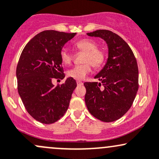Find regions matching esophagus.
Wrapping results in <instances>:
<instances>
[{"instance_id":"obj_1","label":"esophagus","mask_w":159,"mask_h":159,"mask_svg":"<svg viewBox=\"0 0 159 159\" xmlns=\"http://www.w3.org/2000/svg\"><path fill=\"white\" fill-rule=\"evenodd\" d=\"M76 83H77V85H78V86H82V85L83 84V82L80 81V80H77V81H76Z\"/></svg>"}]
</instances>
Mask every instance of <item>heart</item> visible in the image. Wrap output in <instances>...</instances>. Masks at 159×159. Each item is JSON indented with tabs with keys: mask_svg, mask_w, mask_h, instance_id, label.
<instances>
[{
	"mask_svg": "<svg viewBox=\"0 0 159 159\" xmlns=\"http://www.w3.org/2000/svg\"><path fill=\"white\" fill-rule=\"evenodd\" d=\"M76 50L85 52L83 62L84 64L73 66L67 72L68 76L75 80H83L92 71V65L98 68L103 64L105 60V53L100 48L97 47L95 41L89 39H83L75 42ZM61 62L64 65H69L73 61V54L67 48H63L60 52Z\"/></svg>",
	"mask_w": 159,
	"mask_h": 159,
	"instance_id": "1",
	"label": "heart"
}]
</instances>
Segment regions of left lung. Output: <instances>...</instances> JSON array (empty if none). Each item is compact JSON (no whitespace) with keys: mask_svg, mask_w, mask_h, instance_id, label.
<instances>
[{"mask_svg":"<svg viewBox=\"0 0 159 159\" xmlns=\"http://www.w3.org/2000/svg\"><path fill=\"white\" fill-rule=\"evenodd\" d=\"M106 42L108 57L96 76L100 83H85V102L92 115L104 122L118 120L132 106L139 89V70L134 52L114 32L99 30L87 33ZM101 85L103 86L100 88Z\"/></svg>","mask_w":159,"mask_h":159,"instance_id":"obj_1","label":"left lung"}]
</instances>
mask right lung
Listing matches in <instances>:
<instances>
[{
	"label": "right lung",
	"instance_id": "right-lung-1",
	"mask_svg": "<svg viewBox=\"0 0 159 159\" xmlns=\"http://www.w3.org/2000/svg\"><path fill=\"white\" fill-rule=\"evenodd\" d=\"M75 35L54 30L40 32L26 44L19 59V95L28 113L42 124H53L64 115L76 87L71 77L57 86L52 82L65 77L60 52Z\"/></svg>",
	"mask_w": 159,
	"mask_h": 159
}]
</instances>
